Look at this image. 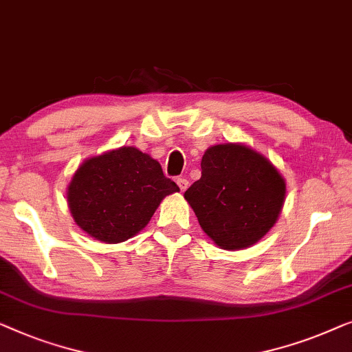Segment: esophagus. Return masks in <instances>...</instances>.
I'll use <instances>...</instances> for the list:
<instances>
[{"label":"esophagus","instance_id":"esophagus-1","mask_svg":"<svg viewBox=\"0 0 352 352\" xmlns=\"http://www.w3.org/2000/svg\"><path fill=\"white\" fill-rule=\"evenodd\" d=\"M177 185L180 188V191H185L186 188L190 186V182H188L185 177H182V178H177Z\"/></svg>","mask_w":352,"mask_h":352}]
</instances>
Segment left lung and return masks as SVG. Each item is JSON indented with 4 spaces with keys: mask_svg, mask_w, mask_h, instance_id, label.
I'll use <instances>...</instances> for the list:
<instances>
[{
    "mask_svg": "<svg viewBox=\"0 0 352 352\" xmlns=\"http://www.w3.org/2000/svg\"><path fill=\"white\" fill-rule=\"evenodd\" d=\"M202 175L185 191L199 225L217 245L239 250L276 223L285 182L271 162L244 145H215L204 153Z\"/></svg>",
    "mask_w": 352,
    "mask_h": 352,
    "instance_id": "obj_1",
    "label": "left lung"
}]
</instances>
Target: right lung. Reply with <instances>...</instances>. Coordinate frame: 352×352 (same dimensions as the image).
Segmentation results:
<instances>
[{
	"instance_id": "obj_1",
	"label": "right lung",
	"mask_w": 352,
	"mask_h": 352,
	"mask_svg": "<svg viewBox=\"0 0 352 352\" xmlns=\"http://www.w3.org/2000/svg\"><path fill=\"white\" fill-rule=\"evenodd\" d=\"M180 188L161 164L133 146L91 157L68 186L78 226L102 242L127 241L148 225L160 202Z\"/></svg>"
}]
</instances>
